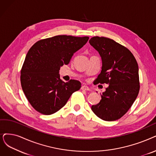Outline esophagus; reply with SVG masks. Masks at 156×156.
<instances>
[{
    "label": "esophagus",
    "instance_id": "34e87169",
    "mask_svg": "<svg viewBox=\"0 0 156 156\" xmlns=\"http://www.w3.org/2000/svg\"><path fill=\"white\" fill-rule=\"evenodd\" d=\"M81 90H85V91H89V90H90V88H88V86H85V85H83V86H82V87H81Z\"/></svg>",
    "mask_w": 156,
    "mask_h": 156
}]
</instances>
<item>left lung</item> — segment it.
Wrapping results in <instances>:
<instances>
[{
	"mask_svg": "<svg viewBox=\"0 0 156 156\" xmlns=\"http://www.w3.org/2000/svg\"><path fill=\"white\" fill-rule=\"evenodd\" d=\"M102 58V70L94 83L108 84L100 102L91 110L105 121L120 119L132 106L140 91L138 65L128 48L113 40L94 36L89 41Z\"/></svg>",
	"mask_w": 156,
	"mask_h": 156,
	"instance_id": "obj_1",
	"label": "left lung"
}]
</instances>
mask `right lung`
<instances>
[{
    "mask_svg": "<svg viewBox=\"0 0 156 156\" xmlns=\"http://www.w3.org/2000/svg\"><path fill=\"white\" fill-rule=\"evenodd\" d=\"M88 40V36L58 35L39 40L29 50L21 69L20 82L36 111L45 115L55 113L80 88L79 80L62 81L59 71Z\"/></svg>",
    "mask_w": 156,
    "mask_h": 156,
    "instance_id": "right-lung-1",
    "label": "right lung"
}]
</instances>
